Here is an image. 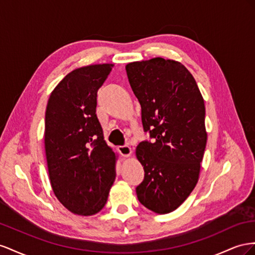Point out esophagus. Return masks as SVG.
Wrapping results in <instances>:
<instances>
[{"mask_svg":"<svg viewBox=\"0 0 255 255\" xmlns=\"http://www.w3.org/2000/svg\"><path fill=\"white\" fill-rule=\"evenodd\" d=\"M120 154L124 157H129L130 155L132 154V150H131V147L128 146V145H121V146L118 147Z\"/></svg>","mask_w":255,"mask_h":255,"instance_id":"34e87169","label":"esophagus"}]
</instances>
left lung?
<instances>
[{
  "label": "left lung",
  "mask_w": 255,
  "mask_h": 255,
  "mask_svg": "<svg viewBox=\"0 0 255 255\" xmlns=\"http://www.w3.org/2000/svg\"><path fill=\"white\" fill-rule=\"evenodd\" d=\"M142 109V124L154 143L143 141L135 155L144 169L136 187L142 205L156 214L179 207L199 180L207 142L204 99L183 64L155 57L126 65Z\"/></svg>",
  "instance_id": "8db88e82"
}]
</instances>
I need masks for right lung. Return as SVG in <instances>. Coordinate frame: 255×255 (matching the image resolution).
Listing matches in <instances>:
<instances>
[{
  "mask_svg": "<svg viewBox=\"0 0 255 255\" xmlns=\"http://www.w3.org/2000/svg\"><path fill=\"white\" fill-rule=\"evenodd\" d=\"M113 64L77 68L48 100L45 149L51 187L69 212L92 216L106 205L115 179L116 156L96 115L97 91Z\"/></svg>",
  "mask_w": 255,
  "mask_h": 255,
  "instance_id": "obj_1",
  "label": "right lung"
}]
</instances>
